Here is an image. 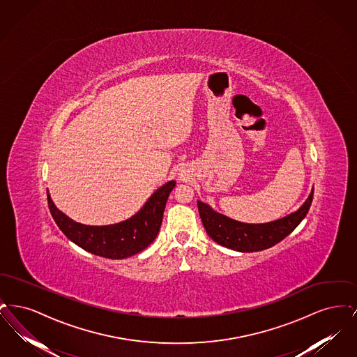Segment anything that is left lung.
I'll list each match as a JSON object with an SVG mask.
<instances>
[{
  "label": "left lung",
  "instance_id": "1",
  "mask_svg": "<svg viewBox=\"0 0 357 357\" xmlns=\"http://www.w3.org/2000/svg\"><path fill=\"white\" fill-rule=\"evenodd\" d=\"M313 199V188L301 207L275 221L266 223H245L231 220L217 213L207 204L198 201L199 215L206 233L213 241L225 248L241 253L259 252L269 249L288 237L289 234L305 218Z\"/></svg>",
  "mask_w": 357,
  "mask_h": 357
}]
</instances>
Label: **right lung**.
Listing matches in <instances>:
<instances>
[{
  "instance_id": "add662e5",
  "label": "right lung",
  "mask_w": 357,
  "mask_h": 357,
  "mask_svg": "<svg viewBox=\"0 0 357 357\" xmlns=\"http://www.w3.org/2000/svg\"><path fill=\"white\" fill-rule=\"evenodd\" d=\"M174 187L175 181L165 183L153 192L135 215L105 226H89L70 220L54 206L50 191H47V195L53 220L73 243L92 255L123 259L140 253L153 243L159 233L166 202Z\"/></svg>"
}]
</instances>
